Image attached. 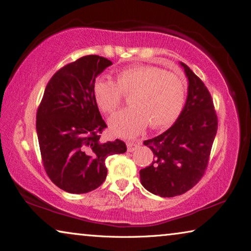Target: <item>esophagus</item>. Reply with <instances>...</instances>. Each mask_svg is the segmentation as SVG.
Masks as SVG:
<instances>
[{
    "mask_svg": "<svg viewBox=\"0 0 251 251\" xmlns=\"http://www.w3.org/2000/svg\"><path fill=\"white\" fill-rule=\"evenodd\" d=\"M126 145H127V150H128L129 152L135 151L139 147L138 142H135V141H127Z\"/></svg>",
    "mask_w": 251,
    "mask_h": 251,
    "instance_id": "1",
    "label": "esophagus"
}]
</instances>
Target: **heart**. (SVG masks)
<instances>
[{
    "mask_svg": "<svg viewBox=\"0 0 251 251\" xmlns=\"http://www.w3.org/2000/svg\"><path fill=\"white\" fill-rule=\"evenodd\" d=\"M93 97L98 106L113 114L131 95V107L113 115L110 128L119 137H135L147 125L158 129L177 120L186 98L185 81L175 73L152 65H134L116 73V82L106 76L97 78Z\"/></svg>",
    "mask_w": 251,
    "mask_h": 251,
    "instance_id": "obj_1",
    "label": "heart"
}]
</instances>
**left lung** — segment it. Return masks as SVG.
Returning a JSON list of instances; mask_svg holds the SVG:
<instances>
[{"label":"left lung","mask_w":251,"mask_h":251,"mask_svg":"<svg viewBox=\"0 0 251 251\" xmlns=\"http://www.w3.org/2000/svg\"><path fill=\"white\" fill-rule=\"evenodd\" d=\"M188 77L187 101L174 125L144 141L153 161L140 170L144 187L160 197L185 194L202 177L218 130L213 100L203 81L184 63Z\"/></svg>","instance_id":"8db88e82"}]
</instances>
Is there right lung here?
<instances>
[{"instance_id": "obj_1", "label": "right lung", "mask_w": 251, "mask_h": 251, "mask_svg": "<svg viewBox=\"0 0 251 251\" xmlns=\"http://www.w3.org/2000/svg\"><path fill=\"white\" fill-rule=\"evenodd\" d=\"M112 65L99 55L66 64L49 80L36 128L44 170L58 188L86 194L106 178L105 159L126 152L124 141L102 142L105 122L93 97L98 75Z\"/></svg>"}]
</instances>
